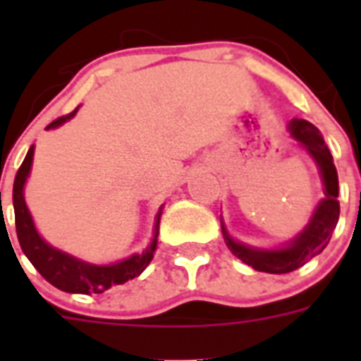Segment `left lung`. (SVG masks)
Segmentation results:
<instances>
[{"mask_svg": "<svg viewBox=\"0 0 361 361\" xmlns=\"http://www.w3.org/2000/svg\"><path fill=\"white\" fill-rule=\"evenodd\" d=\"M288 130L317 163L320 176H322V183H324V198L320 200L317 209L313 212V217L307 226L281 249H257V247L245 245V243H240L231 238L221 221L226 247L240 258L241 262L249 264L257 271H266V274H288V271L302 268L309 258L317 257L324 251V247L328 245L331 238V232L339 221L337 170L320 130L307 120H292L288 123Z\"/></svg>", "mask_w": 361, "mask_h": 361, "instance_id": "8db88e82", "label": "left lung"}]
</instances>
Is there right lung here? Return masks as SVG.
Wrapping results in <instances>:
<instances>
[{
	"label": "right lung",
	"mask_w": 361,
	"mask_h": 361,
	"mask_svg": "<svg viewBox=\"0 0 361 361\" xmlns=\"http://www.w3.org/2000/svg\"><path fill=\"white\" fill-rule=\"evenodd\" d=\"M76 114L73 110L71 114L61 116L56 121L48 125L47 129H54L71 120ZM33 147L25 155L24 163L20 164L16 178L13 185V206H14V221H16V236H18L20 247L30 262L35 266V269L44 277V279L54 285L56 288L71 294H101L109 290L116 285H123L127 281L135 279L147 268V264L152 262L153 252L157 249V236H159V221H161V209L155 221V236L152 243L146 247V251L140 255L125 258L116 264H106V266H97V264L84 262L80 258H75L73 255L59 251L56 247L48 245L37 232L33 219H31L30 209L25 206L24 200V185L27 176H30L31 163H33ZM1 195V192H0Z\"/></svg>",
	"instance_id": "add662e5"
}]
</instances>
